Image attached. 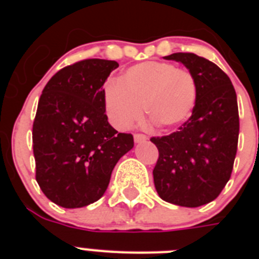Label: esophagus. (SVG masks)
Listing matches in <instances>:
<instances>
[{"instance_id":"obj_1","label":"esophagus","mask_w":259,"mask_h":259,"mask_svg":"<svg viewBox=\"0 0 259 259\" xmlns=\"http://www.w3.org/2000/svg\"><path fill=\"white\" fill-rule=\"evenodd\" d=\"M134 139H135V143H144V141L148 140V137L143 134H135Z\"/></svg>"}]
</instances>
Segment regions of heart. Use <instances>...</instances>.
<instances>
[{
	"mask_svg": "<svg viewBox=\"0 0 259 259\" xmlns=\"http://www.w3.org/2000/svg\"><path fill=\"white\" fill-rule=\"evenodd\" d=\"M197 98L196 77L187 68L167 62H144L128 68L119 83L105 89L107 118L118 130H127L143 115L164 128L183 124L192 115Z\"/></svg>",
	"mask_w": 259,
	"mask_h": 259,
	"instance_id": "1",
	"label": "heart"
}]
</instances>
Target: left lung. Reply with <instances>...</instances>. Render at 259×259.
Segmentation results:
<instances>
[{"label": "left lung", "mask_w": 259, "mask_h": 259, "mask_svg": "<svg viewBox=\"0 0 259 259\" xmlns=\"http://www.w3.org/2000/svg\"><path fill=\"white\" fill-rule=\"evenodd\" d=\"M182 62L197 83L192 115L179 130L152 137L158 148L153 170L158 194L166 202L197 207L218 197L232 174L239 141L235 88L218 66L193 53L163 57Z\"/></svg>", "instance_id": "8db88e82"}]
</instances>
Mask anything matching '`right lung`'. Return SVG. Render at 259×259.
<instances>
[{
  "label": "right lung",
  "instance_id": "add662e5",
  "mask_svg": "<svg viewBox=\"0 0 259 259\" xmlns=\"http://www.w3.org/2000/svg\"><path fill=\"white\" fill-rule=\"evenodd\" d=\"M118 66L98 58L66 66L38 100L32 127L36 180L59 206L100 200L116 162L134 148V136L114 130L105 113L104 84Z\"/></svg>",
  "mask_w": 259,
  "mask_h": 259
}]
</instances>
